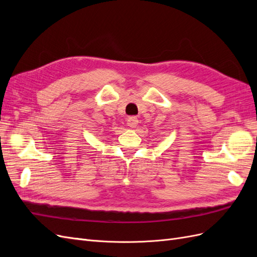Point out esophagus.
Here are the masks:
<instances>
[{
  "label": "esophagus",
  "instance_id": "1",
  "mask_svg": "<svg viewBox=\"0 0 257 257\" xmlns=\"http://www.w3.org/2000/svg\"><path fill=\"white\" fill-rule=\"evenodd\" d=\"M138 124V119L136 118V116H130V118L127 119V125L130 127H136Z\"/></svg>",
  "mask_w": 257,
  "mask_h": 257
}]
</instances>
